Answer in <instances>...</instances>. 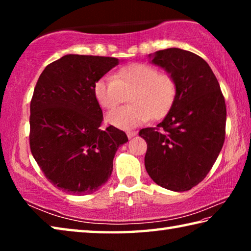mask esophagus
I'll use <instances>...</instances> for the list:
<instances>
[{"mask_svg":"<svg viewBox=\"0 0 251 251\" xmlns=\"http://www.w3.org/2000/svg\"><path fill=\"white\" fill-rule=\"evenodd\" d=\"M137 135V131H127V136H128V138H131V137H134V136H136Z\"/></svg>","mask_w":251,"mask_h":251,"instance_id":"esophagus-1","label":"esophagus"}]
</instances>
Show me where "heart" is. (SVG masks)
I'll return each mask as SVG.
<instances>
[{
    "label": "heart",
    "mask_w": 251,
    "mask_h": 251,
    "mask_svg": "<svg viewBox=\"0 0 251 251\" xmlns=\"http://www.w3.org/2000/svg\"><path fill=\"white\" fill-rule=\"evenodd\" d=\"M130 105L110 112L107 122L121 129H131L150 121L165 116L176 96V82L156 67L134 63L118 70L113 77L105 76L94 84V96L100 107L113 109L126 94Z\"/></svg>",
    "instance_id": "1"
}]
</instances>
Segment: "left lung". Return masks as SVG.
Here are the masks:
<instances>
[{"label": "left lung", "instance_id": "left-lung-1", "mask_svg": "<svg viewBox=\"0 0 251 251\" xmlns=\"http://www.w3.org/2000/svg\"><path fill=\"white\" fill-rule=\"evenodd\" d=\"M151 63L176 82L175 100L164 121L139 130L147 143L145 167L157 185L186 192L203 180L222 151L226 103L205 59L189 50H157Z\"/></svg>", "mask_w": 251, "mask_h": 251}]
</instances>
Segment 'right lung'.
<instances>
[{"label": "right lung", "instance_id": "right-lung-1", "mask_svg": "<svg viewBox=\"0 0 251 251\" xmlns=\"http://www.w3.org/2000/svg\"><path fill=\"white\" fill-rule=\"evenodd\" d=\"M118 64L115 57L69 54L42 72L31 100L29 148L44 176L71 195L96 192L110 177L117 148L128 141L103 112L94 84Z\"/></svg>", "mask_w": 251, "mask_h": 251}]
</instances>
